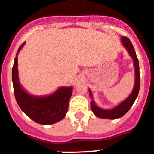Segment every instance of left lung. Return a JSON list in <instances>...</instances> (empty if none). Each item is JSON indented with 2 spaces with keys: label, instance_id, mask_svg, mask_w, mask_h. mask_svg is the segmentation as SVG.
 Masks as SVG:
<instances>
[{
  "label": "left lung",
  "instance_id": "obj_1",
  "mask_svg": "<svg viewBox=\"0 0 154 154\" xmlns=\"http://www.w3.org/2000/svg\"><path fill=\"white\" fill-rule=\"evenodd\" d=\"M122 43L124 46V48L128 50L129 55L131 56V57L133 60V64H134L135 67V73H136V80H135V85L134 88L132 92L131 93V94L128 97V98L122 102L120 104L116 106L115 108L111 109V110H104L100 107H98V106L96 105L94 100L90 102V106H91V110L94 112V114L98 118H102V119H115L120 118L123 116H124L125 114L129 111V109L131 108V106L133 105L136 98L138 96L140 90V72H139V61L137 59V54L135 51V49L133 48L132 43H131V41L128 37H124L122 36L121 38ZM90 91V96L93 98L92 93Z\"/></svg>",
  "mask_w": 154,
  "mask_h": 154
}]
</instances>
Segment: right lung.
I'll return each instance as SVG.
<instances>
[{"label":"right lung","instance_id":"1","mask_svg":"<svg viewBox=\"0 0 154 154\" xmlns=\"http://www.w3.org/2000/svg\"><path fill=\"white\" fill-rule=\"evenodd\" d=\"M24 44L22 43L17 50L12 69L16 101L21 110L36 123L43 125L57 123L64 119L68 111L72 88L60 87L51 95L44 97L33 96L25 91L20 85L17 70V54Z\"/></svg>","mask_w":154,"mask_h":154}]
</instances>
